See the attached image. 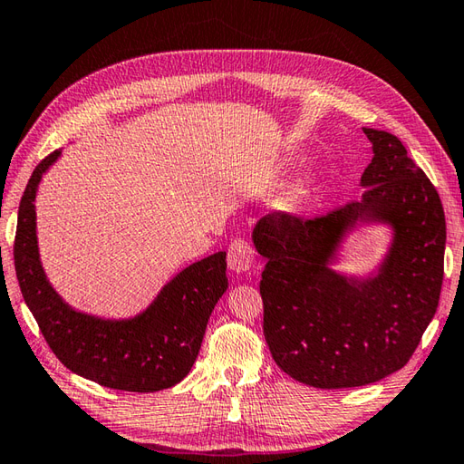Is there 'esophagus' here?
<instances>
[{"label": "esophagus", "instance_id": "34e87169", "mask_svg": "<svg viewBox=\"0 0 464 464\" xmlns=\"http://www.w3.org/2000/svg\"><path fill=\"white\" fill-rule=\"evenodd\" d=\"M252 266H254V248H252V246L242 238L234 240L230 244V248H228V267H230V270L236 272V274H240V272H248Z\"/></svg>", "mask_w": 464, "mask_h": 464}]
</instances>
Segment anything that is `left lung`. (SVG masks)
<instances>
[{
  "label": "left lung",
  "instance_id": "1",
  "mask_svg": "<svg viewBox=\"0 0 464 464\" xmlns=\"http://www.w3.org/2000/svg\"><path fill=\"white\" fill-rule=\"evenodd\" d=\"M373 159L362 200L315 218L272 212L252 240L264 337L284 373L317 389L375 383L405 367L433 319L445 267L447 224L437 188L395 135L363 129ZM381 221L394 242L380 270L349 278L328 264L357 223Z\"/></svg>",
  "mask_w": 464,
  "mask_h": 464
}]
</instances>
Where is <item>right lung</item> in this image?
Returning a JSON list of instances; mask_svg holds the SVG:
<instances>
[{"mask_svg":"<svg viewBox=\"0 0 464 464\" xmlns=\"http://www.w3.org/2000/svg\"><path fill=\"white\" fill-rule=\"evenodd\" d=\"M61 150L41 160L19 202L14 260L24 300L51 352L71 372L95 383L152 393L188 375L216 302L228 287L226 252L184 267L145 312L130 319H102L61 300L39 260L35 194Z\"/></svg>","mask_w":464,"mask_h":464,"instance_id":"add662e5","label":"right lung"}]
</instances>
